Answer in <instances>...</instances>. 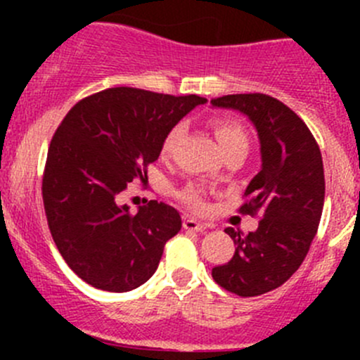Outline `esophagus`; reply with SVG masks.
Wrapping results in <instances>:
<instances>
[{
	"instance_id": "obj_1",
	"label": "esophagus",
	"mask_w": 360,
	"mask_h": 360,
	"mask_svg": "<svg viewBox=\"0 0 360 360\" xmlns=\"http://www.w3.org/2000/svg\"><path fill=\"white\" fill-rule=\"evenodd\" d=\"M183 226H184V230H188V231H203L207 228L205 224L200 223V221L193 219V217H186V219L183 221Z\"/></svg>"
}]
</instances>
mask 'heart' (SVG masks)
<instances>
[{
  "label": "heart",
  "instance_id": "obj_1",
  "mask_svg": "<svg viewBox=\"0 0 360 360\" xmlns=\"http://www.w3.org/2000/svg\"><path fill=\"white\" fill-rule=\"evenodd\" d=\"M214 132H216L217 141H219L221 148H223L224 155L235 150H245L249 148V137L245 132L244 125L238 120L233 118H217L214 120ZM181 134H183V125L177 123L172 129L167 132L162 143V157L169 158L172 155L174 148H176L177 141H179ZM179 198L186 205H190L193 210H203L207 207L205 203V190L200 184H188L179 191Z\"/></svg>",
  "mask_w": 360,
  "mask_h": 360
}]
</instances>
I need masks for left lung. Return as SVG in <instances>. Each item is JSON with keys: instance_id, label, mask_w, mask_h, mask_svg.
Returning <instances> with one entry per match:
<instances>
[{"instance_id": "1", "label": "left lung", "mask_w": 360, "mask_h": 360, "mask_svg": "<svg viewBox=\"0 0 360 360\" xmlns=\"http://www.w3.org/2000/svg\"><path fill=\"white\" fill-rule=\"evenodd\" d=\"M210 103L249 116L263 160L238 209L259 216V226L248 235L226 228L237 248L228 263L212 268V278L237 296H259L288 282L310 250L324 207L322 155L307 123L275 97L233 94Z\"/></svg>"}]
</instances>
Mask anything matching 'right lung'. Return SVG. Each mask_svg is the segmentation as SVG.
<instances>
[{"mask_svg":"<svg viewBox=\"0 0 360 360\" xmlns=\"http://www.w3.org/2000/svg\"><path fill=\"white\" fill-rule=\"evenodd\" d=\"M205 101L112 86L78 101L57 127L43 205L60 256L86 284L125 292L155 274L165 242L181 230L179 212L157 200L132 212L120 195L137 177L148 179L167 132Z\"/></svg>","mask_w":360,"mask_h":360,"instance_id":"right-lung-1","label":"right lung"}]
</instances>
